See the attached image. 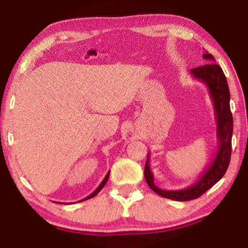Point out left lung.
<instances>
[{
  "label": "left lung",
  "mask_w": 248,
  "mask_h": 248,
  "mask_svg": "<svg viewBox=\"0 0 248 248\" xmlns=\"http://www.w3.org/2000/svg\"><path fill=\"white\" fill-rule=\"evenodd\" d=\"M202 58L207 64L192 69L190 74L192 78L202 82L208 87L217 120V150L215 158L200 175L199 179L191 186L179 190H164L154 184V175L150 169L151 155L148 153L144 167L146 183L153 191L167 199L177 201L197 199L223 177L230 164L231 152H232L233 117L230 108V90L228 81H226L221 66L215 63L216 59L213 58L212 54L204 52Z\"/></svg>",
  "instance_id": "8db88e82"
}]
</instances>
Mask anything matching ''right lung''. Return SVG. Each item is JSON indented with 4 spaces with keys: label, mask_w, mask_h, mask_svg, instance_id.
I'll return each mask as SVG.
<instances>
[{
    "label": "right lung",
    "mask_w": 248,
    "mask_h": 248,
    "mask_svg": "<svg viewBox=\"0 0 248 248\" xmlns=\"http://www.w3.org/2000/svg\"><path fill=\"white\" fill-rule=\"evenodd\" d=\"M109 173H110V170H109V171H108V173H107V175H106V176H105V178L103 179V182H102V183H100V185H99V186H98L97 188H96V190H95L94 192H92V194H91L90 196H87V197H86V198H84V199H82V200H79V201H84V200L91 199V198H93V197H95L96 195H97V194H98V192H99L100 190H102V189H103V188H104V186H105V185H106V183H107V180H108V178H109Z\"/></svg>",
    "instance_id": "1"
}]
</instances>
